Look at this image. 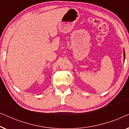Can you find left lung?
Returning <instances> with one entry per match:
<instances>
[{"label":"left lung","mask_w":129,"mask_h":129,"mask_svg":"<svg viewBox=\"0 0 129 129\" xmlns=\"http://www.w3.org/2000/svg\"><path fill=\"white\" fill-rule=\"evenodd\" d=\"M123 55H124V59H125V52H124V50H123Z\"/></svg>","instance_id":"8db88e82"}]
</instances>
